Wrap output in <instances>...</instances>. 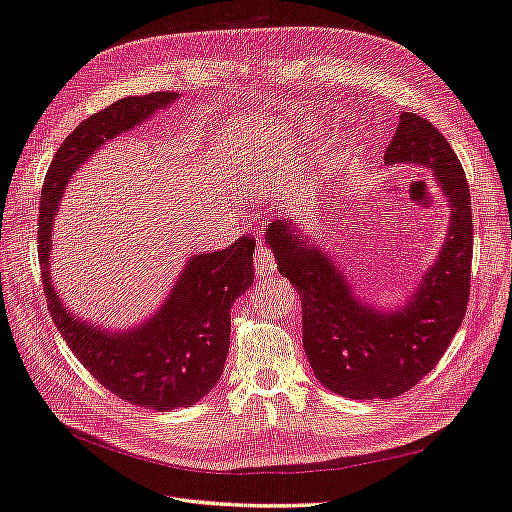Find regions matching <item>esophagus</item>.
<instances>
[{
  "instance_id": "obj_1",
  "label": "esophagus",
  "mask_w": 512,
  "mask_h": 512,
  "mask_svg": "<svg viewBox=\"0 0 512 512\" xmlns=\"http://www.w3.org/2000/svg\"><path fill=\"white\" fill-rule=\"evenodd\" d=\"M256 275H260V278H269V275H273L275 271H278V262H275L273 254L267 250L265 245L258 243L256 247Z\"/></svg>"
}]
</instances>
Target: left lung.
Segmentation results:
<instances>
[{"instance_id": "left-lung-1", "label": "left lung", "mask_w": 512, "mask_h": 512, "mask_svg": "<svg viewBox=\"0 0 512 512\" xmlns=\"http://www.w3.org/2000/svg\"><path fill=\"white\" fill-rule=\"evenodd\" d=\"M422 165L450 211L444 245L405 306L379 310L353 293L340 267L290 219H275L265 243L301 299L303 349L327 390L344 398H394L431 372L457 334L472 275V198L463 165L431 122L405 112L385 165Z\"/></svg>"}]
</instances>
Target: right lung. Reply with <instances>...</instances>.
<instances>
[{"instance_id": "add662e5", "label": "right lung", "mask_w": 512, "mask_h": 512, "mask_svg": "<svg viewBox=\"0 0 512 512\" xmlns=\"http://www.w3.org/2000/svg\"><path fill=\"white\" fill-rule=\"evenodd\" d=\"M176 92L127 96L90 116L55 153L40 193L38 256L49 312L62 338L101 385L155 411L189 407L209 394L222 377L230 347V308L254 284V237H241L222 252L193 254L172 293L142 325L109 331L68 312L51 284V234L68 178L96 148L129 131Z\"/></svg>"}]
</instances>
